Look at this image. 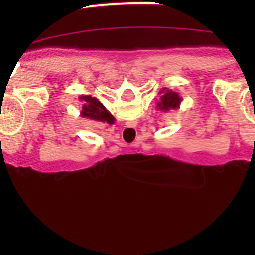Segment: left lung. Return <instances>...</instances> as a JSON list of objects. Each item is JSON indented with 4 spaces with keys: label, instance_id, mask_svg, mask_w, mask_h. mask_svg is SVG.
Here are the masks:
<instances>
[{
    "label": "left lung",
    "instance_id": "obj_1",
    "mask_svg": "<svg viewBox=\"0 0 255 255\" xmlns=\"http://www.w3.org/2000/svg\"><path fill=\"white\" fill-rule=\"evenodd\" d=\"M159 97L158 102H157V108L159 111L167 112L170 110H176L180 108V103H181L182 98L177 92H173L168 88H163L159 91Z\"/></svg>",
    "mask_w": 255,
    "mask_h": 255
}]
</instances>
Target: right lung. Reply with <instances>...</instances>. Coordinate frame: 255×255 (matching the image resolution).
I'll list each match as a JSON object with an SVG mask.
<instances>
[{
  "mask_svg": "<svg viewBox=\"0 0 255 255\" xmlns=\"http://www.w3.org/2000/svg\"><path fill=\"white\" fill-rule=\"evenodd\" d=\"M79 100L82 102V110H80V116L89 119L92 121H100V123L114 124L115 117L106 110L105 106L100 102L98 98L92 97L91 94L80 96Z\"/></svg>",
  "mask_w": 255,
  "mask_h": 255,
  "instance_id": "1",
  "label": "right lung"
}]
</instances>
